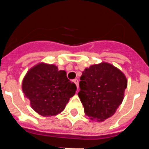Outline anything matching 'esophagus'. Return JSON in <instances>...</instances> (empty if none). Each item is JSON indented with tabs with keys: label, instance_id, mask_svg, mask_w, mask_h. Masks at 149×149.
I'll use <instances>...</instances> for the list:
<instances>
[{
	"label": "esophagus",
	"instance_id": "34e87169",
	"mask_svg": "<svg viewBox=\"0 0 149 149\" xmlns=\"http://www.w3.org/2000/svg\"><path fill=\"white\" fill-rule=\"evenodd\" d=\"M74 84H76V86H77V89H78V80H77V79H74Z\"/></svg>",
	"mask_w": 149,
	"mask_h": 149
}]
</instances>
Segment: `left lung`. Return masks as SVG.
I'll list each match as a JSON object with an SVG mask.
<instances>
[{
  "label": "left lung",
  "mask_w": 149,
  "mask_h": 149,
  "mask_svg": "<svg viewBox=\"0 0 149 149\" xmlns=\"http://www.w3.org/2000/svg\"><path fill=\"white\" fill-rule=\"evenodd\" d=\"M79 85L78 96L85 114L92 120L103 122L122 104L127 81L119 68L101 63L85 68Z\"/></svg>",
  "instance_id": "1"
}]
</instances>
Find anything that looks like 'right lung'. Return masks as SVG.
<instances>
[{
  "instance_id": "obj_1",
  "label": "right lung",
  "mask_w": 149,
  "mask_h": 149,
  "mask_svg": "<svg viewBox=\"0 0 149 149\" xmlns=\"http://www.w3.org/2000/svg\"><path fill=\"white\" fill-rule=\"evenodd\" d=\"M22 90L37 113L50 116L65 109L77 87L67 78L65 71H59L53 64L41 63L27 72L22 81Z\"/></svg>"
}]
</instances>
